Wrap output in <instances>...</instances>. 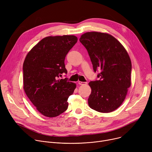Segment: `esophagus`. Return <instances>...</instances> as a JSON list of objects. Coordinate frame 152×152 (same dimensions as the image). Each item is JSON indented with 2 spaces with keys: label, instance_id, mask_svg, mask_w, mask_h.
Instances as JSON below:
<instances>
[{
  "label": "esophagus",
  "instance_id": "esophagus-1",
  "mask_svg": "<svg viewBox=\"0 0 152 152\" xmlns=\"http://www.w3.org/2000/svg\"><path fill=\"white\" fill-rule=\"evenodd\" d=\"M78 83H79V85H84L87 84V82H81V81H79Z\"/></svg>",
  "mask_w": 152,
  "mask_h": 152
}]
</instances>
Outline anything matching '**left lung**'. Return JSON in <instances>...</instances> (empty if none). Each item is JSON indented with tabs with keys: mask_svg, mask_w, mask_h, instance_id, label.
Returning a JSON list of instances; mask_svg holds the SVG:
<instances>
[{
	"mask_svg": "<svg viewBox=\"0 0 152 152\" xmlns=\"http://www.w3.org/2000/svg\"><path fill=\"white\" fill-rule=\"evenodd\" d=\"M80 42L86 49L94 72L99 80L91 81L88 105L103 113H111L122 104L131 85L132 63L123 46L106 33L88 32L82 34Z\"/></svg>",
	"mask_w": 152,
	"mask_h": 152,
	"instance_id": "1",
	"label": "left lung"
}]
</instances>
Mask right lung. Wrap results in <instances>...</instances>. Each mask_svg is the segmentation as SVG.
I'll return each instance as SVG.
<instances>
[{
	"instance_id": "obj_1",
	"label": "right lung",
	"mask_w": 152,
	"mask_h": 152,
	"mask_svg": "<svg viewBox=\"0 0 152 152\" xmlns=\"http://www.w3.org/2000/svg\"><path fill=\"white\" fill-rule=\"evenodd\" d=\"M77 41L75 35L47 37L25 58L23 89L37 110L46 117H55L67 110L68 98L76 85L59 77L67 73L65 58Z\"/></svg>"
}]
</instances>
